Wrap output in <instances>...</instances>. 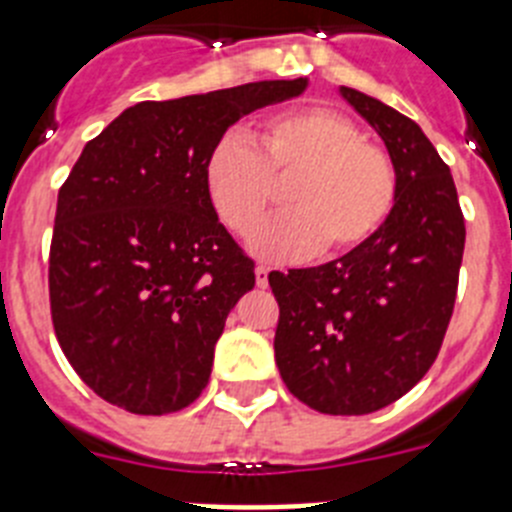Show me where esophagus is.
Here are the masks:
<instances>
[{
    "label": "esophagus",
    "mask_w": 512,
    "mask_h": 512,
    "mask_svg": "<svg viewBox=\"0 0 512 512\" xmlns=\"http://www.w3.org/2000/svg\"><path fill=\"white\" fill-rule=\"evenodd\" d=\"M269 274H271V269L269 266H256V284H259V287H269Z\"/></svg>",
    "instance_id": "obj_1"
}]
</instances>
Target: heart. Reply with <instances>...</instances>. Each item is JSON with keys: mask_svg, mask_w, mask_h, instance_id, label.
<instances>
[{"mask_svg": "<svg viewBox=\"0 0 512 512\" xmlns=\"http://www.w3.org/2000/svg\"><path fill=\"white\" fill-rule=\"evenodd\" d=\"M212 212L248 238L287 187L292 212L256 235L264 259L343 256L372 241L397 202L395 161L356 122L328 107L282 112L253 130L251 146L225 135L205 158Z\"/></svg>", "mask_w": 512, "mask_h": 512, "instance_id": "1", "label": "heart"}]
</instances>
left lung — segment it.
Returning a JSON list of instances; mask_svg holds the SVG:
<instances>
[{
	"label": "left lung",
	"instance_id": "1",
	"mask_svg": "<svg viewBox=\"0 0 512 512\" xmlns=\"http://www.w3.org/2000/svg\"><path fill=\"white\" fill-rule=\"evenodd\" d=\"M397 169V202L372 241L312 269L271 271L274 356L287 390L325 415H366L431 369L454 315L464 215L449 166L410 117L341 87Z\"/></svg>",
	"mask_w": 512,
	"mask_h": 512
}]
</instances>
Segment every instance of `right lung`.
Masks as SVG:
<instances>
[{"mask_svg":"<svg viewBox=\"0 0 512 512\" xmlns=\"http://www.w3.org/2000/svg\"><path fill=\"white\" fill-rule=\"evenodd\" d=\"M307 79L138 102L81 151L58 192L48 292L63 354L135 415L192 405L253 261L212 212L205 158L225 130Z\"/></svg>","mask_w":512,"mask_h":512,"instance_id":"1","label":"right lung"}]
</instances>
